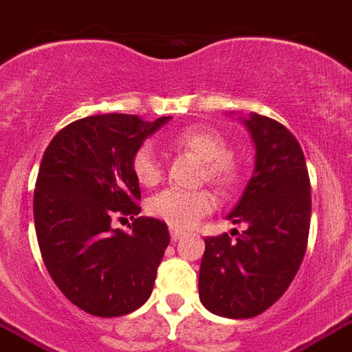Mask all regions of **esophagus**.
Masks as SVG:
<instances>
[{"label": "esophagus", "mask_w": 352, "mask_h": 352, "mask_svg": "<svg viewBox=\"0 0 352 352\" xmlns=\"http://www.w3.org/2000/svg\"><path fill=\"white\" fill-rule=\"evenodd\" d=\"M170 235H171V241L177 242V241H179V239H181V236H182V231L171 230V231H170Z\"/></svg>", "instance_id": "obj_1"}]
</instances>
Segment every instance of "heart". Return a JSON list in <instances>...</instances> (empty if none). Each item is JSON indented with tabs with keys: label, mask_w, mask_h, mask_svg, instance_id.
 <instances>
[{
	"label": "heart",
	"mask_w": 352,
	"mask_h": 352,
	"mask_svg": "<svg viewBox=\"0 0 352 352\" xmlns=\"http://www.w3.org/2000/svg\"><path fill=\"white\" fill-rule=\"evenodd\" d=\"M171 144L186 150L204 161L202 177L215 184L219 190H233L241 181V166L235 157L230 155V148L224 137L210 128H186L171 139ZM131 173L142 186H155L162 179V166L155 150L144 142L131 155ZM215 208V195L210 190H170L159 191L146 202V211L151 217L166 222L175 230H188L199 219L208 215Z\"/></svg>",
	"instance_id": "obj_1"
}]
</instances>
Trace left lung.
I'll use <instances>...</instances> for the list:
<instances>
[{"instance_id": "1", "label": "left lung", "mask_w": 352, "mask_h": 352, "mask_svg": "<svg viewBox=\"0 0 352 352\" xmlns=\"http://www.w3.org/2000/svg\"><path fill=\"white\" fill-rule=\"evenodd\" d=\"M255 142V170L228 221L245 222L204 239L199 296L226 318H251L270 309L295 278L307 248L311 184L304 151L284 124L258 113L244 119Z\"/></svg>"}]
</instances>
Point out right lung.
Segmentation results:
<instances>
[{
  "mask_svg": "<svg viewBox=\"0 0 352 352\" xmlns=\"http://www.w3.org/2000/svg\"><path fill=\"white\" fill-rule=\"evenodd\" d=\"M170 119L85 117L45 150L34 190L37 244L57 287L88 315H128L150 298L170 233L166 222L137 217L141 190L131 155ZM126 216L131 232L113 228Z\"/></svg>",
  "mask_w": 352,
  "mask_h": 352,
  "instance_id": "right-lung-1",
  "label": "right lung"
}]
</instances>
